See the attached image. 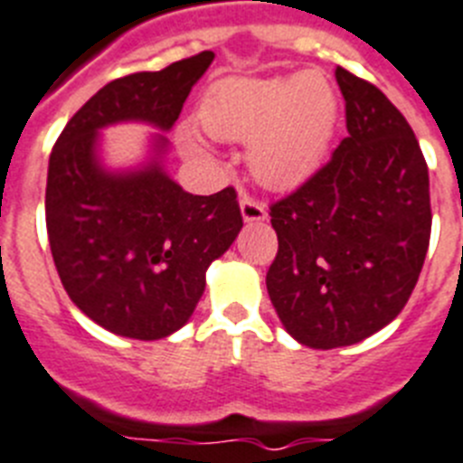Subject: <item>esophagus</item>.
<instances>
[{
  "mask_svg": "<svg viewBox=\"0 0 463 463\" xmlns=\"http://www.w3.org/2000/svg\"><path fill=\"white\" fill-rule=\"evenodd\" d=\"M240 209H242L244 221H263L265 216H268L263 203L249 198V195H242V200H240Z\"/></svg>",
  "mask_w": 463,
  "mask_h": 463,
  "instance_id": "esophagus-1",
  "label": "esophagus"
}]
</instances>
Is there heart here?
I'll return each mask as SVG.
<instances>
[{"label":"heart","mask_w":463,"mask_h":463,"mask_svg":"<svg viewBox=\"0 0 463 463\" xmlns=\"http://www.w3.org/2000/svg\"><path fill=\"white\" fill-rule=\"evenodd\" d=\"M340 102L319 70L291 79H226L209 88L200 104V126L216 139L247 144L251 175L270 188H291L315 175L335 135ZM179 142L193 158L209 148L191 128Z\"/></svg>","instance_id":"1"}]
</instances>
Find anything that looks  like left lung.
<instances>
[{
	"label": "left lung",
	"instance_id": "obj_1",
	"mask_svg": "<svg viewBox=\"0 0 463 463\" xmlns=\"http://www.w3.org/2000/svg\"><path fill=\"white\" fill-rule=\"evenodd\" d=\"M347 132L333 158L270 204L277 256L265 284L300 345L347 347L401 315L431 237L429 167L405 116L337 67Z\"/></svg>",
	"mask_w": 463,
	"mask_h": 463
}]
</instances>
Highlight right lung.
<instances>
[{"label": "right lung", "instance_id": "add662e5", "mask_svg": "<svg viewBox=\"0 0 463 463\" xmlns=\"http://www.w3.org/2000/svg\"><path fill=\"white\" fill-rule=\"evenodd\" d=\"M214 60L203 51L160 71L99 88L60 132L48 160L46 228L71 303L107 331L160 340L191 319L204 270L242 228L235 188L193 195L160 160L114 175L99 165L98 130L144 120L170 130L191 88ZM158 137L156 148L165 151Z\"/></svg>", "mask_w": 463, "mask_h": 463}]
</instances>
